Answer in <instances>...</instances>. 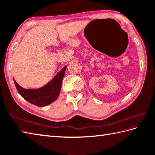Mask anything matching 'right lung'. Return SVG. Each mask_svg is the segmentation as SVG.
Listing matches in <instances>:
<instances>
[{
    "label": "right lung",
    "mask_w": 155,
    "mask_h": 155,
    "mask_svg": "<svg viewBox=\"0 0 155 155\" xmlns=\"http://www.w3.org/2000/svg\"><path fill=\"white\" fill-rule=\"evenodd\" d=\"M66 68L67 67L62 68L47 84L38 89H25L19 86L14 80L16 90L21 97L31 104L38 107L47 106L58 98Z\"/></svg>",
    "instance_id": "1"
}]
</instances>
